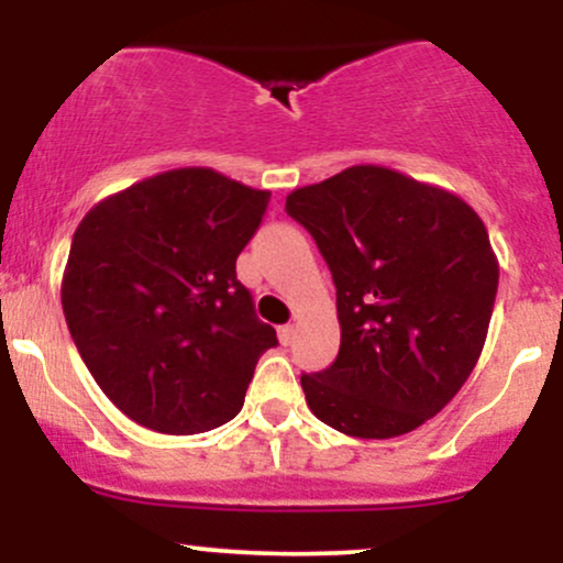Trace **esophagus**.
Here are the masks:
<instances>
[{"label":"esophagus","instance_id":"34e87169","mask_svg":"<svg viewBox=\"0 0 563 563\" xmlns=\"http://www.w3.org/2000/svg\"><path fill=\"white\" fill-rule=\"evenodd\" d=\"M277 339H280V344H283V346L294 344V339H296V328H294V325H280V328H277Z\"/></svg>","mask_w":563,"mask_h":563}]
</instances>
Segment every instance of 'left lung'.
Wrapping results in <instances>:
<instances>
[{
	"label": "left lung",
	"instance_id": "8db88e82",
	"mask_svg": "<svg viewBox=\"0 0 563 563\" xmlns=\"http://www.w3.org/2000/svg\"><path fill=\"white\" fill-rule=\"evenodd\" d=\"M333 275L341 346L303 373L322 423L391 439L434 418L479 360L497 260L474 209L386 166H352L286 198Z\"/></svg>",
	"mask_w": 563,
	"mask_h": 563
}]
</instances>
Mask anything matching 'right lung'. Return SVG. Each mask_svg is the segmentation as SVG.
I'll list each match as a JSON object with an SVG mask.
<instances>
[{
  "label": "right lung",
  "instance_id": "right-lung-1",
  "mask_svg": "<svg viewBox=\"0 0 563 563\" xmlns=\"http://www.w3.org/2000/svg\"><path fill=\"white\" fill-rule=\"evenodd\" d=\"M269 192L214 169H174L100 200L74 232L63 312L108 399L161 434H200L241 412L277 346L235 260Z\"/></svg>",
  "mask_w": 563,
  "mask_h": 563
}]
</instances>
